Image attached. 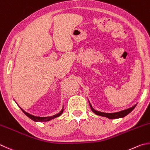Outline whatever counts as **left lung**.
<instances>
[{
	"instance_id": "obj_1",
	"label": "left lung",
	"mask_w": 150,
	"mask_h": 150,
	"mask_svg": "<svg viewBox=\"0 0 150 150\" xmlns=\"http://www.w3.org/2000/svg\"><path fill=\"white\" fill-rule=\"evenodd\" d=\"M88 101H89V106H90V107H91V109L92 112L93 113H95L96 115H100V116H103V117H106L107 118H108V119H111V120H112V119H117V118H122L123 117L126 116V115H128L130 112H132V110H133V109L135 108V106H137V104H135V105L131 107V108L122 110V111L117 112L105 113V112H102L97 111V110H96L95 109L93 108L89 100H88Z\"/></svg>"
}]
</instances>
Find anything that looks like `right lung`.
<instances>
[{"label": "right lung", "instance_id": "1", "mask_svg": "<svg viewBox=\"0 0 150 150\" xmlns=\"http://www.w3.org/2000/svg\"><path fill=\"white\" fill-rule=\"evenodd\" d=\"M19 108L22 110L23 112L24 113V114L27 115V117H29L30 119L34 121H36V122H46V121H49L50 120H52L53 119H54L55 117H57L59 116H60V115L63 114V108L62 109L60 112L58 113L57 114H55L52 115V116H47V117H38V116H35V115H33L30 114H29V113L25 112L24 110H23L20 106H19Z\"/></svg>", "mask_w": 150, "mask_h": 150}]
</instances>
